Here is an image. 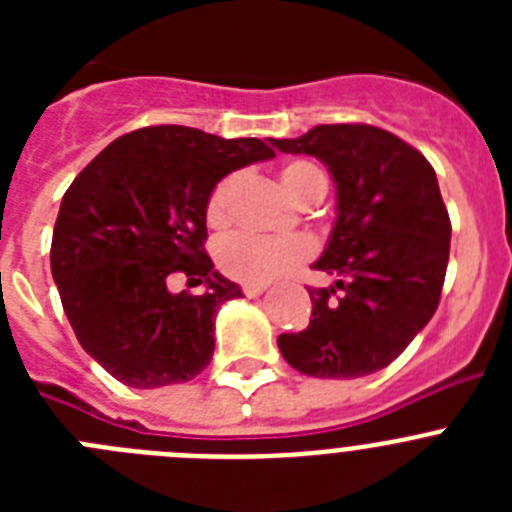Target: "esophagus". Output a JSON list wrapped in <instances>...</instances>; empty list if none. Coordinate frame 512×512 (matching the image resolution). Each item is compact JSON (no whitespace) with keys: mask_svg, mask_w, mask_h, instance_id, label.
I'll return each instance as SVG.
<instances>
[{"mask_svg":"<svg viewBox=\"0 0 512 512\" xmlns=\"http://www.w3.org/2000/svg\"><path fill=\"white\" fill-rule=\"evenodd\" d=\"M243 292H246V297H261L266 292V284H246Z\"/></svg>","mask_w":512,"mask_h":512,"instance_id":"esophagus-1","label":"esophagus"}]
</instances>
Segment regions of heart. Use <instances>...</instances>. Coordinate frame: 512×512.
Segmentation results:
<instances>
[{"mask_svg":"<svg viewBox=\"0 0 512 512\" xmlns=\"http://www.w3.org/2000/svg\"><path fill=\"white\" fill-rule=\"evenodd\" d=\"M279 182L284 192L295 202L305 205L312 197H323L328 189V179L323 171L310 161H289L279 171ZM243 176L238 171L223 176L215 184L207 200V220L212 225H225L233 215L235 197L241 192ZM312 243L305 238H259V235H233L223 241L217 261L220 269L230 279L241 284H269L274 279L284 277L289 269L300 266L310 259Z\"/></svg>","mask_w":512,"mask_h":512,"instance_id":"obj_1","label":"heart"}]
</instances>
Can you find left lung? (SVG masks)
I'll use <instances>...</instances> for the list:
<instances>
[{"instance_id": "left-lung-1", "label": "left lung", "mask_w": 512, "mask_h": 512, "mask_svg": "<svg viewBox=\"0 0 512 512\" xmlns=\"http://www.w3.org/2000/svg\"><path fill=\"white\" fill-rule=\"evenodd\" d=\"M282 153L323 161L336 184V223L315 261L336 282L307 289L310 325L279 351L307 377L356 379L397 359L441 300L451 223L423 153L374 125H318L271 138Z\"/></svg>"}]
</instances>
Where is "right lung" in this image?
<instances>
[{
    "instance_id": "1",
    "label": "right lung",
    "mask_w": 512,
    "mask_h": 512,
    "mask_svg": "<svg viewBox=\"0 0 512 512\" xmlns=\"http://www.w3.org/2000/svg\"><path fill=\"white\" fill-rule=\"evenodd\" d=\"M269 158L259 138L153 125L112 140L63 194L53 282L81 348L122 384L156 390L210 364L217 310L243 292L202 248L207 200L230 171ZM174 273L203 295L171 293Z\"/></svg>"
}]
</instances>
